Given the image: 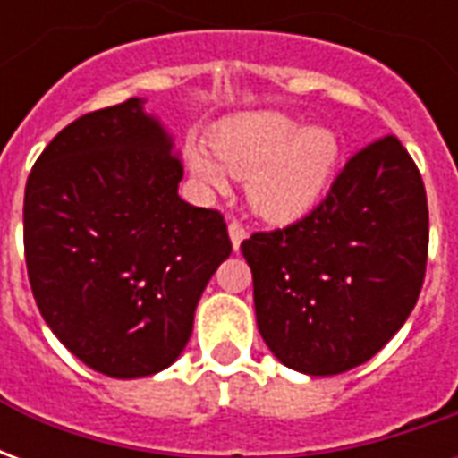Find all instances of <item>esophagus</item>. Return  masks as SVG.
<instances>
[{
	"instance_id": "esophagus-1",
	"label": "esophagus",
	"mask_w": 458,
	"mask_h": 458,
	"mask_svg": "<svg viewBox=\"0 0 458 458\" xmlns=\"http://www.w3.org/2000/svg\"><path fill=\"white\" fill-rule=\"evenodd\" d=\"M228 233H230V240H233V250H240V242L248 238V230H245V225L238 223V220H233V223L228 225Z\"/></svg>"
}]
</instances>
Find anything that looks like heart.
I'll use <instances>...</instances> for the list:
<instances>
[{"label": "heart", "mask_w": 458, "mask_h": 458, "mask_svg": "<svg viewBox=\"0 0 458 458\" xmlns=\"http://www.w3.org/2000/svg\"><path fill=\"white\" fill-rule=\"evenodd\" d=\"M186 147L191 174L223 191L228 174L248 176V199L259 216L294 220L314 208L336 174L338 134L328 127H304L284 113L242 114L225 122L210 140Z\"/></svg>", "instance_id": "1"}]
</instances>
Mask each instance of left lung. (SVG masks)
Segmentation results:
<instances>
[{"label":"left lung","instance_id":"left-lung-1","mask_svg":"<svg viewBox=\"0 0 458 458\" xmlns=\"http://www.w3.org/2000/svg\"><path fill=\"white\" fill-rule=\"evenodd\" d=\"M427 248L422 174L394 134L370 141L311 213L240 245L265 344L307 375L370 360L417 304Z\"/></svg>","mask_w":458,"mask_h":458}]
</instances>
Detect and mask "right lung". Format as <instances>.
<instances>
[{
	"mask_svg": "<svg viewBox=\"0 0 458 458\" xmlns=\"http://www.w3.org/2000/svg\"><path fill=\"white\" fill-rule=\"evenodd\" d=\"M174 141L140 98L71 122L24 193L36 307L58 341L120 380L169 368L203 289L233 252L218 210L179 196Z\"/></svg>",
	"mask_w": 458,
	"mask_h": 458,
	"instance_id": "obj_1",
	"label": "right lung"
}]
</instances>
